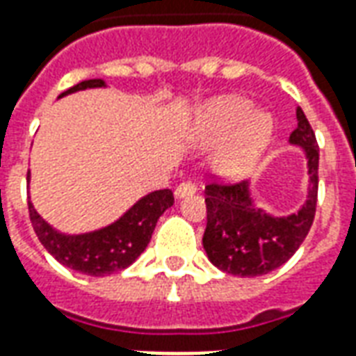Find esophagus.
I'll return each instance as SVG.
<instances>
[{"label": "esophagus", "instance_id": "esophagus-1", "mask_svg": "<svg viewBox=\"0 0 356 356\" xmlns=\"http://www.w3.org/2000/svg\"><path fill=\"white\" fill-rule=\"evenodd\" d=\"M196 193V186L191 183V181H185V183H181V185L175 188V196L177 198H185V196H193Z\"/></svg>", "mask_w": 356, "mask_h": 356}]
</instances>
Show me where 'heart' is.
Listing matches in <instances>:
<instances>
[{
	"instance_id": "b5f03b06",
	"label": "heart",
	"mask_w": 356,
	"mask_h": 356,
	"mask_svg": "<svg viewBox=\"0 0 356 356\" xmlns=\"http://www.w3.org/2000/svg\"><path fill=\"white\" fill-rule=\"evenodd\" d=\"M196 129L202 145H213V170L225 179L248 177L261 162L270 143L273 122L265 112L252 110V102L236 95L208 101L196 112Z\"/></svg>"
}]
</instances>
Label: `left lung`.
<instances>
[{
    "mask_svg": "<svg viewBox=\"0 0 356 356\" xmlns=\"http://www.w3.org/2000/svg\"><path fill=\"white\" fill-rule=\"evenodd\" d=\"M298 127L290 143L303 150L309 186L303 206L290 216H270L250 193V183L206 186L208 225L204 250L219 270L234 276H261L275 270L296 254L311 229L318 193V145L303 110H296Z\"/></svg>",
    "mask_w": 356,
    "mask_h": 356,
    "instance_id": "8db88e82",
    "label": "left lung"
}]
</instances>
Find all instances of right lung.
I'll use <instances>...</instances> for the list:
<instances>
[{
  "instance_id": "add662e5",
  "label": "right lung",
  "mask_w": 356,
  "mask_h": 356,
  "mask_svg": "<svg viewBox=\"0 0 356 356\" xmlns=\"http://www.w3.org/2000/svg\"><path fill=\"white\" fill-rule=\"evenodd\" d=\"M104 80H86L78 86L66 89L65 95L83 91V89L104 88ZM30 179V175H28ZM173 206L171 191H154L135 202L124 216L114 223L99 231L83 234H65L53 229L38 211L34 204L28 202L30 221L43 248L65 267L78 270L88 276H106L129 267L152 238V232L163 211Z\"/></svg>"
}]
</instances>
